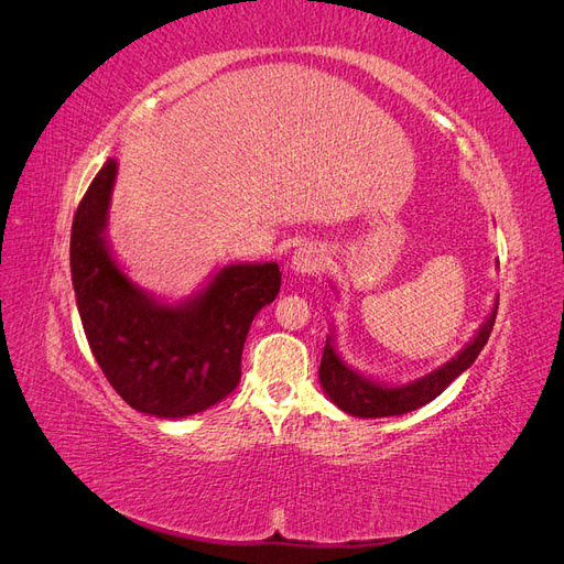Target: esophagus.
<instances>
[{"instance_id": "1", "label": "esophagus", "mask_w": 564, "mask_h": 564, "mask_svg": "<svg viewBox=\"0 0 564 564\" xmlns=\"http://www.w3.org/2000/svg\"><path fill=\"white\" fill-rule=\"evenodd\" d=\"M324 261H327L324 249L311 242L294 251L292 261H289V268H292V272H296V275H317V272L324 268Z\"/></svg>"}]
</instances>
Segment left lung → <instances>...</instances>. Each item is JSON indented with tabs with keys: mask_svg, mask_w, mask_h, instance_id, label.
<instances>
[{
	"mask_svg": "<svg viewBox=\"0 0 564 564\" xmlns=\"http://www.w3.org/2000/svg\"><path fill=\"white\" fill-rule=\"evenodd\" d=\"M497 308H499V301L494 303L489 317L482 322V327L477 329L470 344L458 355H454L449 362L433 369L431 373H425V377L416 381L400 383V386L367 379L365 373L348 367L344 360H340L334 336H327V344H324L322 362H319L322 390L327 392V398L338 409H344V412L350 416L383 419V416H402L406 412H414V409L433 402L442 390H445L456 377H460V373L475 362V357L480 355L491 334L494 319H497Z\"/></svg>",
	"mask_w": 564,
	"mask_h": 564,
	"instance_id": "8db88e82",
	"label": "left lung"
}]
</instances>
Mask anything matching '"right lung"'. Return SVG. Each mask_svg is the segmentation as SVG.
Returning <instances> with one entry per match:
<instances>
[{
	"label": "right lung",
	"instance_id": "1",
	"mask_svg": "<svg viewBox=\"0 0 564 564\" xmlns=\"http://www.w3.org/2000/svg\"><path fill=\"white\" fill-rule=\"evenodd\" d=\"M117 162L82 197L70 272L84 334L110 386L135 412L183 419L214 406L242 377L251 322L280 292L278 263H230L191 299L164 303L117 265L106 237Z\"/></svg>",
	"mask_w": 564,
	"mask_h": 564
}]
</instances>
